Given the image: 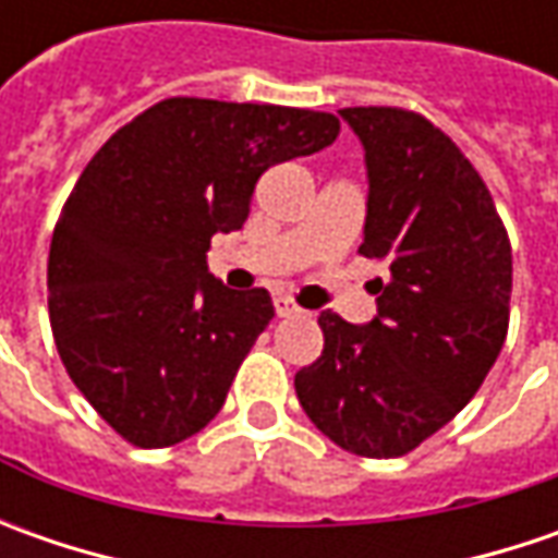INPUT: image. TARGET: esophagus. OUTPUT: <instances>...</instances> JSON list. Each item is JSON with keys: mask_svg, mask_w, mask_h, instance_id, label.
<instances>
[{"mask_svg": "<svg viewBox=\"0 0 558 558\" xmlns=\"http://www.w3.org/2000/svg\"><path fill=\"white\" fill-rule=\"evenodd\" d=\"M272 304H276V313H279V316H301V313H304L291 298H276Z\"/></svg>", "mask_w": 558, "mask_h": 558, "instance_id": "1", "label": "esophagus"}]
</instances>
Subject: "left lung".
Returning <instances> with one entry per match:
<instances>
[{"instance_id": "obj_1", "label": "left lung", "mask_w": 558, "mask_h": 558, "mask_svg": "<svg viewBox=\"0 0 558 558\" xmlns=\"http://www.w3.org/2000/svg\"><path fill=\"white\" fill-rule=\"evenodd\" d=\"M363 148V257L378 316L319 313L323 354L294 375L311 422L341 450L391 460L432 438L482 388L509 329L512 245L478 170L407 108H341Z\"/></svg>"}]
</instances>
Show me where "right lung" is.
Returning <instances> with one entry per match:
<instances>
[{
	"mask_svg": "<svg viewBox=\"0 0 558 558\" xmlns=\"http://www.w3.org/2000/svg\"><path fill=\"white\" fill-rule=\"evenodd\" d=\"M338 133L326 111L177 96L83 167L52 232L49 323L71 381L120 438L173 447L220 413L272 301L214 279L210 239L242 229L272 163Z\"/></svg>",
	"mask_w": 558,
	"mask_h": 558,
	"instance_id": "add662e5",
	"label": "right lung"
}]
</instances>
